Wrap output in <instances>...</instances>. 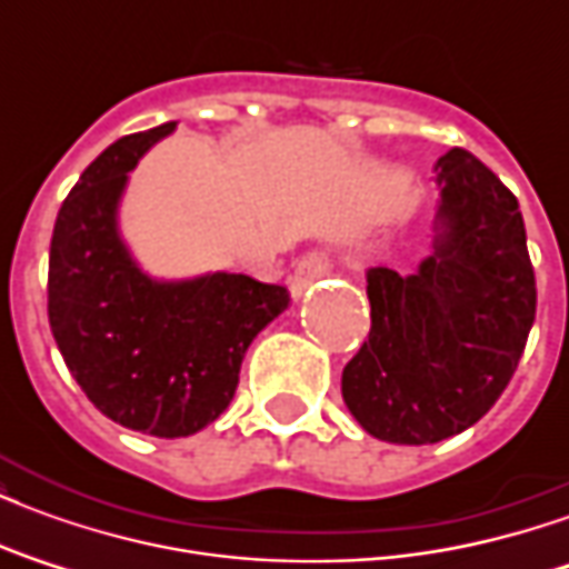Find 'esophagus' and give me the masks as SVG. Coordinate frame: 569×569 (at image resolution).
Returning <instances> with one entry per match:
<instances>
[{
    "label": "esophagus",
    "mask_w": 569,
    "mask_h": 569,
    "mask_svg": "<svg viewBox=\"0 0 569 569\" xmlns=\"http://www.w3.org/2000/svg\"><path fill=\"white\" fill-rule=\"evenodd\" d=\"M326 273H329V261H326V256H322V252H308V256L296 264L292 277H289V292L296 298H301L308 292V286L322 280Z\"/></svg>",
    "instance_id": "34e87169"
}]
</instances>
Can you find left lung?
<instances>
[{"mask_svg":"<svg viewBox=\"0 0 569 569\" xmlns=\"http://www.w3.org/2000/svg\"><path fill=\"white\" fill-rule=\"evenodd\" d=\"M439 200L415 273L369 271V341L341 396L369 436L432 445L469 429L512 381L537 317L518 200L476 154L432 163Z\"/></svg>","mask_w":569,"mask_h":569,"instance_id":"1","label":"left lung"}]
</instances>
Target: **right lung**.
I'll use <instances>...</instances> for the list:
<instances>
[{"label":"right lung","instance_id":"add662e5","mask_svg":"<svg viewBox=\"0 0 569 569\" xmlns=\"http://www.w3.org/2000/svg\"><path fill=\"white\" fill-rule=\"evenodd\" d=\"M173 130L121 137L79 176L48 259V320L67 369L106 418L158 439L210 427L234 399L252 338L289 308L283 286L228 271L163 280L130 252V170Z\"/></svg>","mask_w":569,"mask_h":569}]
</instances>
